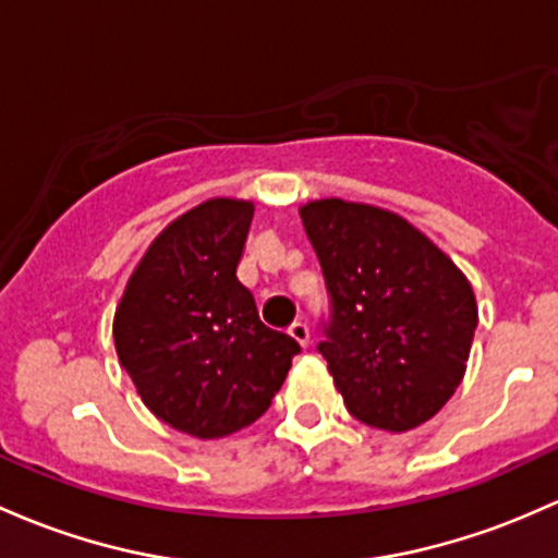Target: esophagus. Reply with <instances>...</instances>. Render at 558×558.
<instances>
[{
    "instance_id": "1",
    "label": "esophagus",
    "mask_w": 558,
    "mask_h": 558,
    "mask_svg": "<svg viewBox=\"0 0 558 558\" xmlns=\"http://www.w3.org/2000/svg\"><path fill=\"white\" fill-rule=\"evenodd\" d=\"M289 333L296 344H302V348H307L310 344V328L307 324H302V320H296V324L289 328Z\"/></svg>"
}]
</instances>
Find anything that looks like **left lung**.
<instances>
[{
  "label": "left lung",
  "mask_w": 558,
  "mask_h": 558,
  "mask_svg": "<svg viewBox=\"0 0 558 558\" xmlns=\"http://www.w3.org/2000/svg\"><path fill=\"white\" fill-rule=\"evenodd\" d=\"M331 294L328 374L355 420L407 433L436 417L471 357L478 304L465 272L412 221L379 205H299Z\"/></svg>",
  "instance_id": "left-lung-1"
}]
</instances>
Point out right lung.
<instances>
[{
  "mask_svg": "<svg viewBox=\"0 0 558 558\" xmlns=\"http://www.w3.org/2000/svg\"><path fill=\"white\" fill-rule=\"evenodd\" d=\"M254 203L208 197L144 251L114 310V350L144 407L214 441L256 422L299 344L259 320L238 280Z\"/></svg>",
  "mask_w": 558,
  "mask_h": 558,
  "instance_id": "right-lung-1",
  "label": "right lung"
}]
</instances>
